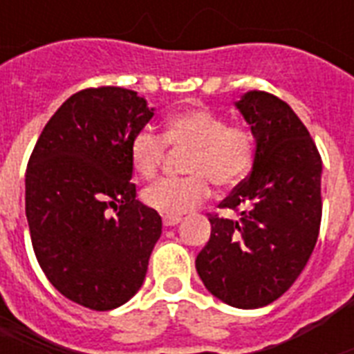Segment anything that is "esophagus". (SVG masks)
<instances>
[{"mask_svg":"<svg viewBox=\"0 0 354 354\" xmlns=\"http://www.w3.org/2000/svg\"><path fill=\"white\" fill-rule=\"evenodd\" d=\"M180 222H182L180 216H163V226L165 227L176 226V224H180Z\"/></svg>","mask_w":354,"mask_h":354,"instance_id":"esophagus-1","label":"esophagus"}]
</instances>
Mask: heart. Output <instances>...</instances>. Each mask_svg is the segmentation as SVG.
<instances>
[{"label": "heart", "instance_id": "obj_1", "mask_svg": "<svg viewBox=\"0 0 354 354\" xmlns=\"http://www.w3.org/2000/svg\"><path fill=\"white\" fill-rule=\"evenodd\" d=\"M167 145L189 149L183 178H165L145 189L143 202L165 216L185 215L209 198L211 182L233 187L250 174L255 161V138L241 124H227L207 108H185L171 113L163 124V138L141 128L130 139L128 158L143 180L158 174Z\"/></svg>", "mask_w": 354, "mask_h": 354}]
</instances>
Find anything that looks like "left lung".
<instances>
[{"label":"left lung","mask_w":354,"mask_h":354,"mask_svg":"<svg viewBox=\"0 0 354 354\" xmlns=\"http://www.w3.org/2000/svg\"><path fill=\"white\" fill-rule=\"evenodd\" d=\"M255 138L250 176L209 213L211 236L196 257L205 288L236 308L266 307L305 268L322 222V158L307 127L279 97L248 91L235 102Z\"/></svg>","instance_id":"left-lung-1"}]
</instances>
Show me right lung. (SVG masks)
<instances>
[{"label":"right lung","instance_id":"right-lung-1","mask_svg":"<svg viewBox=\"0 0 354 354\" xmlns=\"http://www.w3.org/2000/svg\"><path fill=\"white\" fill-rule=\"evenodd\" d=\"M152 115L138 91L88 88L47 121L29 158L25 215L38 264L91 310L121 307L141 288L161 235L158 211L136 198L128 158Z\"/></svg>","mask_w":354,"mask_h":354}]
</instances>
